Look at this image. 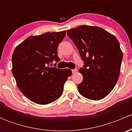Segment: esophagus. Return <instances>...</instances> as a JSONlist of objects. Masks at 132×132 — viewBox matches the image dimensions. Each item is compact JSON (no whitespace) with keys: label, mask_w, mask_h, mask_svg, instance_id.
I'll use <instances>...</instances> for the list:
<instances>
[{"label":"esophagus","mask_w":132,"mask_h":132,"mask_svg":"<svg viewBox=\"0 0 132 132\" xmlns=\"http://www.w3.org/2000/svg\"><path fill=\"white\" fill-rule=\"evenodd\" d=\"M77 71H78L77 69H73V70H72V73H75L76 72H77Z\"/></svg>","instance_id":"34e87169"}]
</instances>
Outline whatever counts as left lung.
<instances>
[{
    "label": "left lung",
    "mask_w": 132,
    "mask_h": 132,
    "mask_svg": "<svg viewBox=\"0 0 132 132\" xmlns=\"http://www.w3.org/2000/svg\"><path fill=\"white\" fill-rule=\"evenodd\" d=\"M85 61L78 70L83 80L78 84L80 94L87 99L100 100L106 97L118 82L123 52L118 39L96 26L80 25L67 31Z\"/></svg>",
    "instance_id": "left-lung-1"
}]
</instances>
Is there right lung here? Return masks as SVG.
I'll return each mask as SVG.
<instances>
[{
    "instance_id": "obj_1",
    "label": "right lung",
    "mask_w": 132,
    "mask_h": 132,
    "mask_svg": "<svg viewBox=\"0 0 132 132\" xmlns=\"http://www.w3.org/2000/svg\"><path fill=\"white\" fill-rule=\"evenodd\" d=\"M66 36V30L30 36L14 49L12 56V73L16 85L25 97L34 103L46 105L61 97L70 69L60 70L48 66L60 61L57 46Z\"/></svg>"
}]
</instances>
